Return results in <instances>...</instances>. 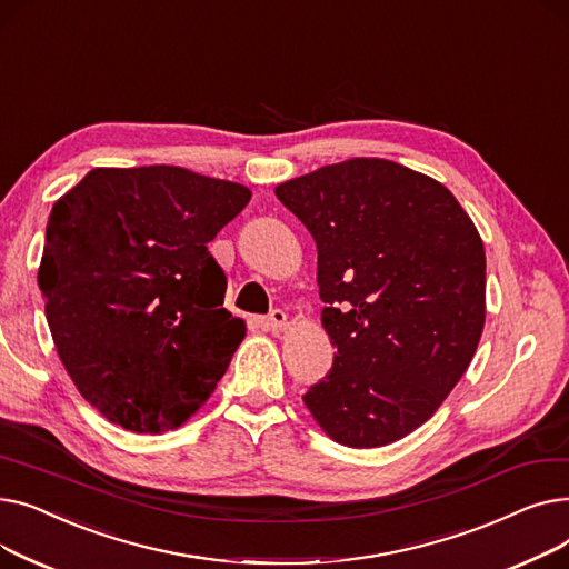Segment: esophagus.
Listing matches in <instances>:
<instances>
[{
  "instance_id": "obj_1",
  "label": "esophagus",
  "mask_w": 569,
  "mask_h": 569,
  "mask_svg": "<svg viewBox=\"0 0 569 569\" xmlns=\"http://www.w3.org/2000/svg\"><path fill=\"white\" fill-rule=\"evenodd\" d=\"M258 322H260L262 330H272V332H277V330H281V327L286 325V311H281V309H272V311H269L267 316H262Z\"/></svg>"
}]
</instances>
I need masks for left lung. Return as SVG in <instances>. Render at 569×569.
Returning a JSON list of instances; mask_svg holds the SVG:
<instances>
[{
    "label": "left lung",
    "instance_id": "8db88e82",
    "mask_svg": "<svg viewBox=\"0 0 569 569\" xmlns=\"http://www.w3.org/2000/svg\"><path fill=\"white\" fill-rule=\"evenodd\" d=\"M318 249L332 369L302 397L348 447L390 445L438 410L485 327L487 258L457 198L385 159H350L277 187Z\"/></svg>",
    "mask_w": 569,
    "mask_h": 569
}]
</instances>
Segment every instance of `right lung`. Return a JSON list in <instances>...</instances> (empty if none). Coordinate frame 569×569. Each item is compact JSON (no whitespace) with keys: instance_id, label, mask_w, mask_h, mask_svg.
Returning a JSON list of instances; mask_svg holds the SVG:
<instances>
[{"instance_id":"obj_1","label":"right lung","mask_w":569,"mask_h":569,"mask_svg":"<svg viewBox=\"0 0 569 569\" xmlns=\"http://www.w3.org/2000/svg\"><path fill=\"white\" fill-rule=\"evenodd\" d=\"M251 191L174 166L94 168L48 217L39 288L80 395L136 433L182 425L214 392L244 320L207 244Z\"/></svg>"}]
</instances>
